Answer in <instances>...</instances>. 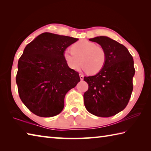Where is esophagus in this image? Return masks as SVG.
I'll use <instances>...</instances> for the list:
<instances>
[{
  "mask_svg": "<svg viewBox=\"0 0 151 151\" xmlns=\"http://www.w3.org/2000/svg\"><path fill=\"white\" fill-rule=\"evenodd\" d=\"M80 78H81V81H83V80H84V76L82 75H80Z\"/></svg>",
  "mask_w": 151,
  "mask_h": 151,
  "instance_id": "esophagus-1",
  "label": "esophagus"
}]
</instances>
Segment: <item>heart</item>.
Segmentation results:
<instances>
[{"mask_svg": "<svg viewBox=\"0 0 151 151\" xmlns=\"http://www.w3.org/2000/svg\"><path fill=\"white\" fill-rule=\"evenodd\" d=\"M70 50L63 54V60L70 69L76 70L82 65L91 75H95L104 68L107 54L103 47L88 40H81L70 47Z\"/></svg>", "mask_w": 151, "mask_h": 151, "instance_id": "b5f03b06", "label": "heart"}]
</instances>
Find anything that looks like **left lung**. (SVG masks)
<instances>
[{
  "label": "left lung",
  "mask_w": 151,
  "mask_h": 151,
  "mask_svg": "<svg viewBox=\"0 0 151 151\" xmlns=\"http://www.w3.org/2000/svg\"><path fill=\"white\" fill-rule=\"evenodd\" d=\"M89 41L104 48L107 59L97 75L84 77L88 84L84 94L85 107L96 116H113L126 108L132 95L135 74L133 58L124 45L108 37L99 36Z\"/></svg>",
  "instance_id": "left-lung-1"
}]
</instances>
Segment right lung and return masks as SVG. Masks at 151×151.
<instances>
[{"mask_svg":"<svg viewBox=\"0 0 151 151\" xmlns=\"http://www.w3.org/2000/svg\"><path fill=\"white\" fill-rule=\"evenodd\" d=\"M77 38L45 32L25 47L18 62L16 83L21 100L40 117L59 114L64 98L81 81L63 60L64 51Z\"/></svg>","mask_w":151,"mask_h":151,"instance_id":"1","label":"right lung"}]
</instances>
